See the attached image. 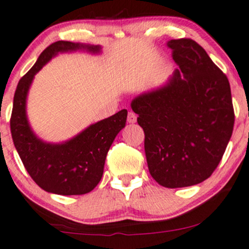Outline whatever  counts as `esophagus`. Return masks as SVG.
Instances as JSON below:
<instances>
[{
	"mask_svg": "<svg viewBox=\"0 0 249 249\" xmlns=\"http://www.w3.org/2000/svg\"><path fill=\"white\" fill-rule=\"evenodd\" d=\"M127 122L131 123V124H133V123L137 122V116H136L135 112L129 111V113H127Z\"/></svg>",
	"mask_w": 249,
	"mask_h": 249,
	"instance_id": "34e87169",
	"label": "esophagus"
}]
</instances>
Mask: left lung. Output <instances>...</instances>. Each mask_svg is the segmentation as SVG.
<instances>
[{
  "label": "left lung",
  "instance_id": "left-lung-1",
  "mask_svg": "<svg viewBox=\"0 0 249 249\" xmlns=\"http://www.w3.org/2000/svg\"><path fill=\"white\" fill-rule=\"evenodd\" d=\"M179 70L165 86L131 103L143 127L147 168L165 188L198 184L222 160L235 122L231 85L191 39L171 40Z\"/></svg>",
  "mask_w": 249,
  "mask_h": 249
}]
</instances>
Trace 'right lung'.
Instances as JSON below:
<instances>
[{"label": "right lung", "mask_w": 249, "mask_h": 249, "mask_svg": "<svg viewBox=\"0 0 249 249\" xmlns=\"http://www.w3.org/2000/svg\"><path fill=\"white\" fill-rule=\"evenodd\" d=\"M86 48L99 52V46L56 41L49 45L18 81L14 94L10 132L27 173L41 189L58 195H83L102 179L106 155L118 132L125 126L127 111L100 120L64 144L43 143L33 133L26 117V98L33 78L59 52Z\"/></svg>", "instance_id": "add662e5"}]
</instances>
